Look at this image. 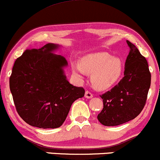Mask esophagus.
Segmentation results:
<instances>
[{
	"mask_svg": "<svg viewBox=\"0 0 160 160\" xmlns=\"http://www.w3.org/2000/svg\"><path fill=\"white\" fill-rule=\"evenodd\" d=\"M85 97L86 98H92L93 97V94L91 93V92H89L88 91H86L85 93Z\"/></svg>",
	"mask_w": 160,
	"mask_h": 160,
	"instance_id": "34e87169",
	"label": "esophagus"
}]
</instances>
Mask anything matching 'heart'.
Segmentation results:
<instances>
[{
	"label": "heart",
	"mask_w": 160,
	"mask_h": 160,
	"mask_svg": "<svg viewBox=\"0 0 160 160\" xmlns=\"http://www.w3.org/2000/svg\"><path fill=\"white\" fill-rule=\"evenodd\" d=\"M73 75L82 80L85 73L91 75V82L95 89L104 91L111 88L121 78L123 64L119 58L113 57L107 52H98L85 56L79 65L72 64Z\"/></svg>",
	"instance_id": "heart-1"
}]
</instances>
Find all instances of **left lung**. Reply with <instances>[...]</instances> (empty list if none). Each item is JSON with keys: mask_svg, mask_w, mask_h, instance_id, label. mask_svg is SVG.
<instances>
[{"mask_svg": "<svg viewBox=\"0 0 160 160\" xmlns=\"http://www.w3.org/2000/svg\"><path fill=\"white\" fill-rule=\"evenodd\" d=\"M130 52L124 66V77L111 91L101 95L102 111L98 120L104 126H118L134 119L146 104L151 74L145 57L127 40Z\"/></svg>", "mask_w": 160, "mask_h": 160, "instance_id": "left-lung-1", "label": "left lung"}]
</instances>
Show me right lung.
<instances>
[{"mask_svg": "<svg viewBox=\"0 0 160 160\" xmlns=\"http://www.w3.org/2000/svg\"><path fill=\"white\" fill-rule=\"evenodd\" d=\"M59 45L47 43L27 49L13 65L10 89L17 111L26 123L39 128L62 125L72 103L84 97L83 88L67 80L68 62L55 54Z\"/></svg>", "mask_w": 160, "mask_h": 160, "instance_id": "add662e5", "label": "right lung"}]
</instances>
